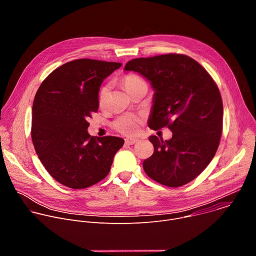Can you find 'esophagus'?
Wrapping results in <instances>:
<instances>
[{"label": "esophagus", "mask_w": 256, "mask_h": 256, "mask_svg": "<svg viewBox=\"0 0 256 256\" xmlns=\"http://www.w3.org/2000/svg\"><path fill=\"white\" fill-rule=\"evenodd\" d=\"M138 142V140L136 138H126V144H136Z\"/></svg>", "instance_id": "esophagus-1"}]
</instances>
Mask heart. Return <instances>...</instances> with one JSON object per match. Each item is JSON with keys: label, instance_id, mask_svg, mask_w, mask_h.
Here are the masks:
<instances>
[{"label": "heart", "instance_id": "obj_1", "mask_svg": "<svg viewBox=\"0 0 256 256\" xmlns=\"http://www.w3.org/2000/svg\"><path fill=\"white\" fill-rule=\"evenodd\" d=\"M140 81H142V80L140 79L136 75H128L124 79V85L126 91H128L132 86H134L136 84H138ZM107 94H108V86H104L99 93V102L101 104L105 101ZM138 124H140V120L136 116H124L116 120L114 128L118 132H120L124 134H134L138 130Z\"/></svg>", "mask_w": 256, "mask_h": 256}]
</instances>
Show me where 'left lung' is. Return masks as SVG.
Wrapping results in <instances>:
<instances>
[{"instance_id": "1", "label": "left lung", "mask_w": 256, "mask_h": 256, "mask_svg": "<svg viewBox=\"0 0 256 256\" xmlns=\"http://www.w3.org/2000/svg\"><path fill=\"white\" fill-rule=\"evenodd\" d=\"M124 70L147 79L153 90L148 126L172 132L170 140L151 136L154 153L142 167L159 184L178 188L198 176L214 158L223 128V102L208 72L184 54L130 60Z\"/></svg>"}]
</instances>
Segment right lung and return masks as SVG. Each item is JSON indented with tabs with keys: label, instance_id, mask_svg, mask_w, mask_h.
Masks as SVG:
<instances>
[{
	"label": "right lung",
	"instance_id": "right-lung-1",
	"mask_svg": "<svg viewBox=\"0 0 256 256\" xmlns=\"http://www.w3.org/2000/svg\"><path fill=\"white\" fill-rule=\"evenodd\" d=\"M122 64L80 58L56 68L42 82L32 106L31 138L48 172L64 186L89 188L110 171L124 140L118 136H91L92 112L99 107L104 79Z\"/></svg>",
	"mask_w": 256,
	"mask_h": 256
}]
</instances>
